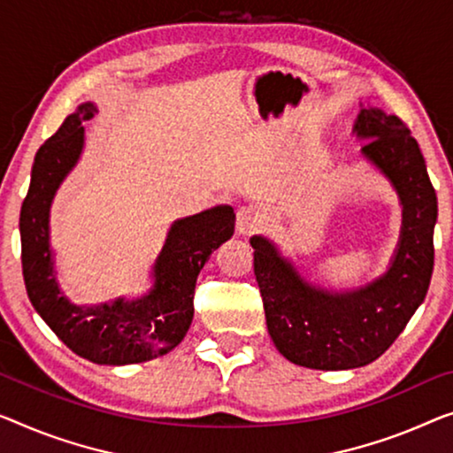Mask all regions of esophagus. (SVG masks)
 Masks as SVG:
<instances>
[{"label":"esophagus","instance_id":"34e87169","mask_svg":"<svg viewBox=\"0 0 453 453\" xmlns=\"http://www.w3.org/2000/svg\"><path fill=\"white\" fill-rule=\"evenodd\" d=\"M262 226V215L256 207L248 205V207H240L238 209V218H235V227L242 235H250L254 232H258Z\"/></svg>","mask_w":453,"mask_h":453}]
</instances>
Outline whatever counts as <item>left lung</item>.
Returning <instances> with one entry per match:
<instances>
[{
    "instance_id": "1",
    "label": "left lung",
    "mask_w": 453,
    "mask_h": 453,
    "mask_svg": "<svg viewBox=\"0 0 453 453\" xmlns=\"http://www.w3.org/2000/svg\"><path fill=\"white\" fill-rule=\"evenodd\" d=\"M354 132L366 138L362 154L387 174L403 203L388 273L352 293H329L303 280L268 240H250L268 334L287 360L305 368L348 370L380 357L423 303L434 273L437 195L419 144L401 118L376 107L360 111Z\"/></svg>"
}]
</instances>
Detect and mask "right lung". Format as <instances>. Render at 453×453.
<instances>
[{
	"instance_id": "add662e5",
	"label": "right lung",
	"mask_w": 453,
	"mask_h": 453,
	"mask_svg": "<svg viewBox=\"0 0 453 453\" xmlns=\"http://www.w3.org/2000/svg\"><path fill=\"white\" fill-rule=\"evenodd\" d=\"M96 105L83 104L38 148L32 180L19 211L22 273L32 305L65 346L96 364L124 366L152 360L177 348L193 321L195 282L209 260L234 235L235 213L219 205L174 221L154 265V287L136 301L118 299L77 307L60 293L49 244L54 193L83 150V121Z\"/></svg>"
}]
</instances>
